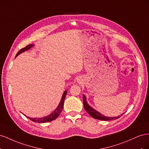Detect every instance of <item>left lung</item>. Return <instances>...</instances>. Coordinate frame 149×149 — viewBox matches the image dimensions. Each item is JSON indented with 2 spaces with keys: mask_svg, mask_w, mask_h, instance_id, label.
<instances>
[{
  "mask_svg": "<svg viewBox=\"0 0 149 149\" xmlns=\"http://www.w3.org/2000/svg\"><path fill=\"white\" fill-rule=\"evenodd\" d=\"M83 105H84V107L85 110L86 111V112L92 117V118H93L94 119H99V120H114V119H117L119 118L123 114H121V116L116 117V118H108V117L104 116L103 115L100 114V112H98L97 111L93 109L91 107H90L88 104V103L86 102V97L84 95L83 96Z\"/></svg>",
  "mask_w": 149,
  "mask_h": 149,
  "instance_id": "left-lung-1",
  "label": "left lung"
}]
</instances>
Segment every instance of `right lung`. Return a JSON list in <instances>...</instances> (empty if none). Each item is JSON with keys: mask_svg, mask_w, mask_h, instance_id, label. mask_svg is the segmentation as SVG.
<instances>
[{"mask_svg": "<svg viewBox=\"0 0 149 149\" xmlns=\"http://www.w3.org/2000/svg\"><path fill=\"white\" fill-rule=\"evenodd\" d=\"M33 45H28L27 46H26L25 47L22 48L21 49H20V50L19 51V52H18L17 53L16 55V56L17 57L18 55H19V54H20L21 53L24 52L25 51H26L28 50V49H29L30 48H31V47H32ZM66 94H67V91H65V93H63V96H62V98L61 100V102L60 103V104L58 105V107L56 108V109H55V111H54L51 114H49V116H46L45 117V118H29V117H27V118L30 119L31 120H32L33 122H35V123H47V122H49V121H52L53 120L56 119L58 116H59L60 114V113L62 111V109L63 108V104H64V101H65V97L66 96Z\"/></svg>", "mask_w": 149, "mask_h": 149, "instance_id": "obj_1", "label": "right lung"}]
</instances>
